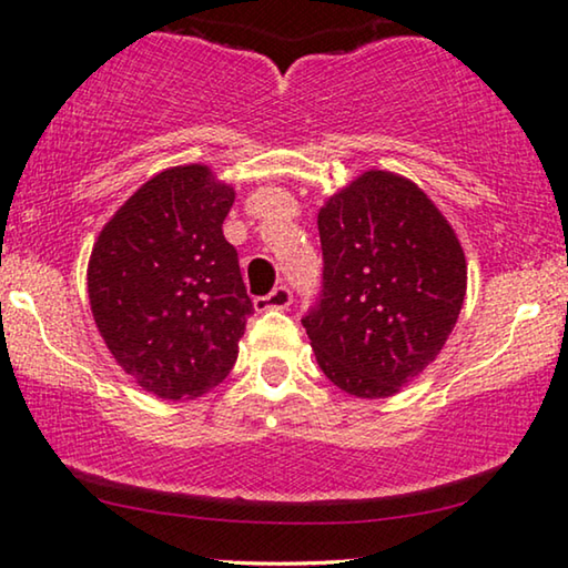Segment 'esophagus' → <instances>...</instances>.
Instances as JSON below:
<instances>
[{
  "label": "esophagus",
  "mask_w": 568,
  "mask_h": 568,
  "mask_svg": "<svg viewBox=\"0 0 568 568\" xmlns=\"http://www.w3.org/2000/svg\"><path fill=\"white\" fill-rule=\"evenodd\" d=\"M293 303V291L287 285H277L273 293L260 295L254 298V308L257 311H267V308H287Z\"/></svg>",
  "instance_id": "34e87169"
}]
</instances>
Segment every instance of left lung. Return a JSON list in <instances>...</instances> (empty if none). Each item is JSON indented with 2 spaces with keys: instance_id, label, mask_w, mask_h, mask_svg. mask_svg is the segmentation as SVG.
<instances>
[{
  "instance_id": "obj_1",
  "label": "left lung",
  "mask_w": 568,
  "mask_h": 568,
  "mask_svg": "<svg viewBox=\"0 0 568 568\" xmlns=\"http://www.w3.org/2000/svg\"><path fill=\"white\" fill-rule=\"evenodd\" d=\"M322 293L306 326L316 363L357 398H386L440 355L463 298L466 257L412 180L371 170L318 211Z\"/></svg>"
}]
</instances>
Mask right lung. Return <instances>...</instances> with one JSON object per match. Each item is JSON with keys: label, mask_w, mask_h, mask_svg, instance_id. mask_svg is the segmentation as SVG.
Wrapping results in <instances>:
<instances>
[{"label": "right lung", "mask_w": 568, "mask_h": 568, "mask_svg": "<svg viewBox=\"0 0 568 568\" xmlns=\"http://www.w3.org/2000/svg\"><path fill=\"white\" fill-rule=\"evenodd\" d=\"M234 187L205 164L159 172L94 242L87 291L118 365L159 398H195L226 378L252 298L223 239Z\"/></svg>", "instance_id": "add662e5"}]
</instances>
